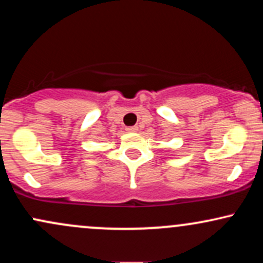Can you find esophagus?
Returning a JSON list of instances; mask_svg holds the SVG:
<instances>
[{
  "label": "esophagus",
  "mask_w": 263,
  "mask_h": 263,
  "mask_svg": "<svg viewBox=\"0 0 263 263\" xmlns=\"http://www.w3.org/2000/svg\"><path fill=\"white\" fill-rule=\"evenodd\" d=\"M126 131H127V132H137L138 127H137V126H131V127H126Z\"/></svg>",
  "instance_id": "obj_1"
}]
</instances>
